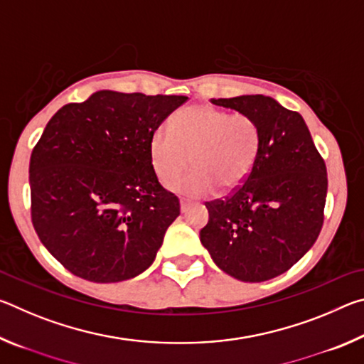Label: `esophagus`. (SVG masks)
<instances>
[{
    "mask_svg": "<svg viewBox=\"0 0 364 364\" xmlns=\"http://www.w3.org/2000/svg\"><path fill=\"white\" fill-rule=\"evenodd\" d=\"M180 205H181V213H186L188 208H189V202L184 200V199H180Z\"/></svg>",
    "mask_w": 364,
    "mask_h": 364,
    "instance_id": "esophagus-1",
    "label": "esophagus"
}]
</instances>
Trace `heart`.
<instances>
[{
  "mask_svg": "<svg viewBox=\"0 0 364 364\" xmlns=\"http://www.w3.org/2000/svg\"><path fill=\"white\" fill-rule=\"evenodd\" d=\"M260 151V130L245 114H230L212 106H191L178 114L171 132L159 128L149 139L154 173L164 184L187 169L195 170L170 185L176 193L205 196L215 188L232 191L254 170Z\"/></svg>",
  "mask_w": 364,
  "mask_h": 364,
  "instance_id": "1",
  "label": "heart"
}]
</instances>
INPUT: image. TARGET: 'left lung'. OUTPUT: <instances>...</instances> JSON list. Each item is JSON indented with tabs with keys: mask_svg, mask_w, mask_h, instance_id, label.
<instances>
[{
	"mask_svg": "<svg viewBox=\"0 0 364 364\" xmlns=\"http://www.w3.org/2000/svg\"><path fill=\"white\" fill-rule=\"evenodd\" d=\"M257 122L260 151L254 170L225 200L205 202L200 242L226 274L262 282L294 267L319 236L328 194L326 164L299 112L273 97L212 100Z\"/></svg>",
	"mask_w": 364,
	"mask_h": 364,
	"instance_id": "1",
	"label": "left lung"
}]
</instances>
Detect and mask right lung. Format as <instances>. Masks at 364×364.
<instances>
[{"instance_id":"obj_1","label":"right lung","mask_w":364,"mask_h":364,"mask_svg":"<svg viewBox=\"0 0 364 364\" xmlns=\"http://www.w3.org/2000/svg\"><path fill=\"white\" fill-rule=\"evenodd\" d=\"M186 100L101 90L48 122L30 157L32 223L70 273L120 282L151 267L180 200L154 173L149 139Z\"/></svg>"}]
</instances>
